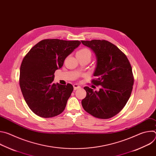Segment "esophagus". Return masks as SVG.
Segmentation results:
<instances>
[{
    "mask_svg": "<svg viewBox=\"0 0 156 156\" xmlns=\"http://www.w3.org/2000/svg\"><path fill=\"white\" fill-rule=\"evenodd\" d=\"M81 87L80 86H78V84H73V88H74V90L75 91V90H78V89H80Z\"/></svg>",
    "mask_w": 156,
    "mask_h": 156,
    "instance_id": "obj_1",
    "label": "esophagus"
}]
</instances>
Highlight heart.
<instances>
[{
  "label": "heart",
  "mask_w": 156,
  "mask_h": 156,
  "mask_svg": "<svg viewBox=\"0 0 156 156\" xmlns=\"http://www.w3.org/2000/svg\"><path fill=\"white\" fill-rule=\"evenodd\" d=\"M76 56L77 58H84L88 57L91 59V52L88 49L83 48L78 51L76 53Z\"/></svg>",
  "instance_id": "obj_1"
}]
</instances>
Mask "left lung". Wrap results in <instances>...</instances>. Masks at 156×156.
<instances>
[{"label": "left lung", "mask_w": 156, "mask_h": 156, "mask_svg": "<svg viewBox=\"0 0 156 156\" xmlns=\"http://www.w3.org/2000/svg\"><path fill=\"white\" fill-rule=\"evenodd\" d=\"M90 48L97 58V66L91 83L101 86L98 92L84 87L86 98L81 104L85 111L101 119L112 118L119 114L128 102L133 90L134 76L126 55L106 40L81 41Z\"/></svg>", "instance_id": "1"}]
</instances>
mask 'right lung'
I'll return each instance as SVG.
<instances>
[{
	"instance_id": "1",
	"label": "right lung",
	"mask_w": 156,
	"mask_h": 156,
	"mask_svg": "<svg viewBox=\"0 0 156 156\" xmlns=\"http://www.w3.org/2000/svg\"><path fill=\"white\" fill-rule=\"evenodd\" d=\"M80 44L79 41L44 39L23 58L20 66V86L27 104L36 115L51 118L64 110L73 87L70 83H53L54 73Z\"/></svg>"
}]
</instances>
